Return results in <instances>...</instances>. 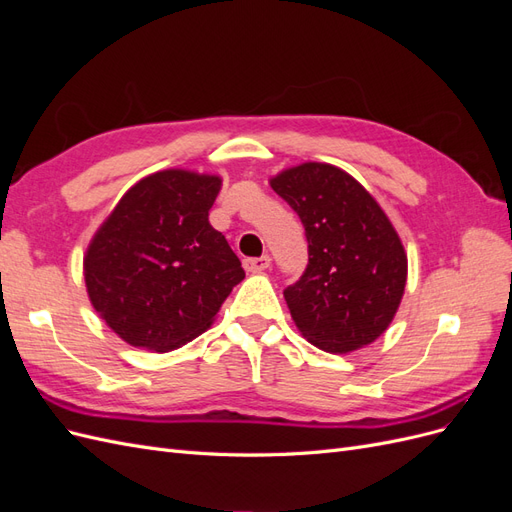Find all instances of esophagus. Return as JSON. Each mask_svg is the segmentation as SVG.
<instances>
[{
  "label": "esophagus",
  "mask_w": 512,
  "mask_h": 512,
  "mask_svg": "<svg viewBox=\"0 0 512 512\" xmlns=\"http://www.w3.org/2000/svg\"><path fill=\"white\" fill-rule=\"evenodd\" d=\"M243 267H245V271H250V273H262V271H267L271 267V258L267 254L258 256V258H245Z\"/></svg>",
  "instance_id": "1"
}]
</instances>
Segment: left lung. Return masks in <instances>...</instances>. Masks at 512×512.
<instances>
[{"label": "left lung", "mask_w": 512, "mask_h": 512, "mask_svg": "<svg viewBox=\"0 0 512 512\" xmlns=\"http://www.w3.org/2000/svg\"><path fill=\"white\" fill-rule=\"evenodd\" d=\"M271 188L299 215L307 237V269L284 290L297 329L333 354L376 342L393 322L408 280V256L391 220L333 164L286 168Z\"/></svg>", "instance_id": "8db88e82"}]
</instances>
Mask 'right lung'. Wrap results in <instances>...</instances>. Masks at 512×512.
Masks as SVG:
<instances>
[{"mask_svg":"<svg viewBox=\"0 0 512 512\" xmlns=\"http://www.w3.org/2000/svg\"><path fill=\"white\" fill-rule=\"evenodd\" d=\"M218 175L168 168L121 196L83 260L89 301L130 346L168 352L205 333L243 277L209 224Z\"/></svg>","mask_w":512,"mask_h":512,"instance_id":"1","label":"right lung"}]
</instances>
